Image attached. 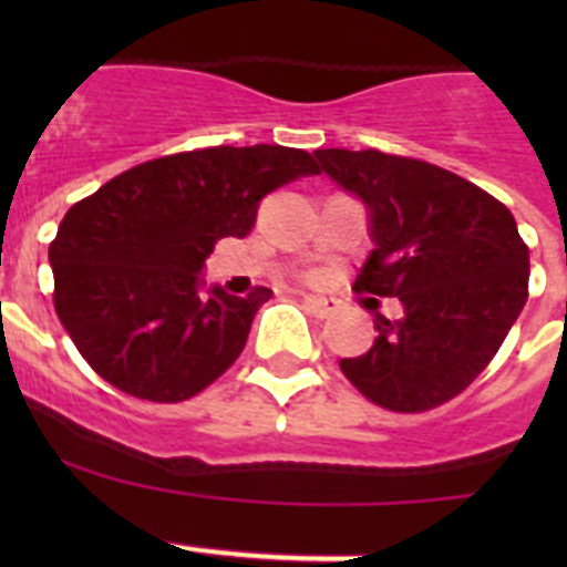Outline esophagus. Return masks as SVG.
<instances>
[{
	"label": "esophagus",
	"mask_w": 567,
	"mask_h": 567,
	"mask_svg": "<svg viewBox=\"0 0 567 567\" xmlns=\"http://www.w3.org/2000/svg\"><path fill=\"white\" fill-rule=\"evenodd\" d=\"M303 307H307L312 315H318V318H329V315L338 312L340 303L334 298H318V295H303Z\"/></svg>",
	"instance_id": "esophagus-1"
}]
</instances>
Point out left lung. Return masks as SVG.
Returning <instances> with one entry per match:
<instances>
[{"label": "left lung", "mask_w": 567, "mask_h": 567, "mask_svg": "<svg viewBox=\"0 0 567 567\" xmlns=\"http://www.w3.org/2000/svg\"><path fill=\"white\" fill-rule=\"evenodd\" d=\"M369 207L374 249L354 292L400 298L378 338L340 372L389 412L417 414L474 383L528 300V247L494 195L437 164L380 150H315Z\"/></svg>", "instance_id": "8db88e82"}]
</instances>
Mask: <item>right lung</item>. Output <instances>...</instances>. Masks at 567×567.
Here are the masks:
<instances>
[{
    "label": "right lung",
    "instance_id": "obj_1",
    "mask_svg": "<svg viewBox=\"0 0 567 567\" xmlns=\"http://www.w3.org/2000/svg\"><path fill=\"white\" fill-rule=\"evenodd\" d=\"M318 173L312 155L280 144L207 147L138 164L73 204L50 240L53 307L90 369L150 403H182L221 378L272 289L204 295V260L249 235L264 195Z\"/></svg>",
    "mask_w": 567,
    "mask_h": 567
}]
</instances>
